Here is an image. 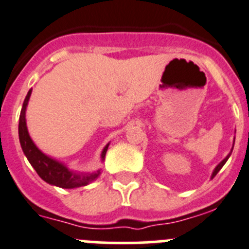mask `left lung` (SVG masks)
I'll use <instances>...</instances> for the list:
<instances>
[{"mask_svg":"<svg viewBox=\"0 0 249 249\" xmlns=\"http://www.w3.org/2000/svg\"><path fill=\"white\" fill-rule=\"evenodd\" d=\"M233 143H234V141H233ZM232 150H233V145H232V148H231V151H230V153H229V155H227V156H226V157H225V159H224V160H222V161H221V162H220V163H219V164H217V166H216V167H215V169H213V174H211V178H213V177H215L216 174L219 173V171H220V169H221V168H222V167H224V164H225V163H226V161H227V160H229V159H230V156H231V153H232Z\"/></svg>","mask_w":249,"mask_h":249,"instance_id":"obj_1","label":"left lung"}]
</instances>
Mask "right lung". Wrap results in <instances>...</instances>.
Masks as SVG:
<instances>
[{
  "label": "right lung",
  "mask_w": 249,
  "mask_h": 249,
  "mask_svg": "<svg viewBox=\"0 0 249 249\" xmlns=\"http://www.w3.org/2000/svg\"><path fill=\"white\" fill-rule=\"evenodd\" d=\"M30 94H32V89H29L24 102H23V107L19 115V125H18V135H19V142L23 153L25 155L29 163L32 164V167L39 174V177L44 182L49 183V184L64 188V189H73V188L85 187V185L92 183L93 180H96L99 173H101V169H97L94 172L71 171L65 163L57 161L56 159H53L49 155H45L34 143V141L30 138L29 132H28L27 119H25V111H27ZM108 147L109 142L104 146L103 151L101 153L102 162L106 159V153Z\"/></svg>",
  "instance_id": "add662e5"
}]
</instances>
